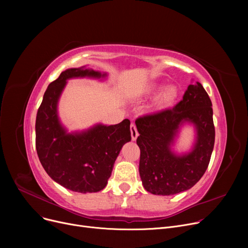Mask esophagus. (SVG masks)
<instances>
[{
  "mask_svg": "<svg viewBox=\"0 0 248 248\" xmlns=\"http://www.w3.org/2000/svg\"><path fill=\"white\" fill-rule=\"evenodd\" d=\"M131 135H132V140H136L139 137V133L137 131V127L135 125V124H131Z\"/></svg>",
  "mask_w": 248,
  "mask_h": 248,
  "instance_id": "obj_1",
  "label": "esophagus"
}]
</instances>
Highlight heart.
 I'll return each instance as SVG.
<instances>
[{
    "label": "heart",
    "instance_id": "obj_1",
    "mask_svg": "<svg viewBox=\"0 0 248 248\" xmlns=\"http://www.w3.org/2000/svg\"><path fill=\"white\" fill-rule=\"evenodd\" d=\"M155 97L152 103V109L154 111H162L174 107L179 98V89L175 85H169L152 82L145 86L141 90V94L145 96Z\"/></svg>",
    "mask_w": 248,
    "mask_h": 248
}]
</instances>
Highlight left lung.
<instances>
[{
	"label": "left lung",
	"mask_w": 248,
	"mask_h": 248,
	"mask_svg": "<svg viewBox=\"0 0 248 248\" xmlns=\"http://www.w3.org/2000/svg\"><path fill=\"white\" fill-rule=\"evenodd\" d=\"M195 128V140L188 153L178 154L172 147L184 124ZM140 176L144 188L169 196L192 188L209 165L215 141L212 102L202 84H190L175 108L140 117Z\"/></svg>",
	"instance_id": "1"
}]
</instances>
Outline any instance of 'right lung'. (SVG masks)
I'll list each match as a JSON object with an SVG mask.
<instances>
[{"label": "right lung", "instance_id": "obj_1", "mask_svg": "<svg viewBox=\"0 0 248 248\" xmlns=\"http://www.w3.org/2000/svg\"><path fill=\"white\" fill-rule=\"evenodd\" d=\"M106 72L85 66L69 68L51 82L36 116V150L52 180L78 193L106 188L123 146L132 140L127 119L117 124H96L81 132L68 133L58 116V101L71 78L104 79Z\"/></svg>", "mask_w": 248, "mask_h": 248}]
</instances>
